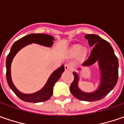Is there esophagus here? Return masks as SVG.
<instances>
[{
	"label": "esophagus",
	"instance_id": "obj_1",
	"mask_svg": "<svg viewBox=\"0 0 124 124\" xmlns=\"http://www.w3.org/2000/svg\"><path fill=\"white\" fill-rule=\"evenodd\" d=\"M72 65L68 64V63L65 65V71H70V70H72Z\"/></svg>",
	"mask_w": 124,
	"mask_h": 124
}]
</instances>
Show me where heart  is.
I'll return each instance as SVG.
<instances>
[{
	"mask_svg": "<svg viewBox=\"0 0 124 124\" xmlns=\"http://www.w3.org/2000/svg\"><path fill=\"white\" fill-rule=\"evenodd\" d=\"M87 52L88 50L86 47H83L81 48V45H79V44H77V45H74L72 48H71V53L73 55H77L79 54L81 56H85L86 54H87Z\"/></svg>",
	"mask_w": 124,
	"mask_h": 124,
	"instance_id": "obj_1",
	"label": "heart"
}]
</instances>
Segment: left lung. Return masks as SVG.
Wrapping results in <instances>:
<instances>
[{
	"label": "left lung",
	"instance_id": "left-lung-1",
	"mask_svg": "<svg viewBox=\"0 0 124 124\" xmlns=\"http://www.w3.org/2000/svg\"><path fill=\"white\" fill-rule=\"evenodd\" d=\"M90 47H93L88 59L82 65L89 67L98 63L100 82L97 89L91 93H85L79 88V73L74 72V81L70 90L74 97L81 101H95L104 98L116 85L118 80V59L111 45L98 35L86 34L84 36ZM80 71L81 68H78Z\"/></svg>",
	"mask_w": 124,
	"mask_h": 124
}]
</instances>
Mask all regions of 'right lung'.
<instances>
[{
  "mask_svg": "<svg viewBox=\"0 0 124 124\" xmlns=\"http://www.w3.org/2000/svg\"><path fill=\"white\" fill-rule=\"evenodd\" d=\"M54 38L48 34H30L23 36L16 41L12 46L6 59V78L10 89L16 94L18 97L23 101L26 102L39 103L48 100L53 94V89L55 83L59 79L62 73L64 72V65H62L60 68L54 70L50 74L45 85L40 90L31 94H25L19 91L12 81L11 76V65L12 61L17 53L26 45H30L31 43H36L45 47H51L54 43Z\"/></svg>",
  "mask_w": 124,
  "mask_h": 124,
  "instance_id": "add662e5",
  "label": "right lung"
}]
</instances>
